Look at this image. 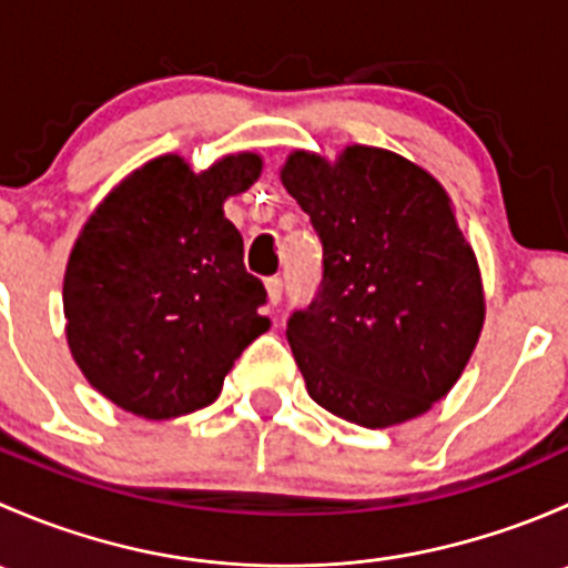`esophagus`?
I'll return each instance as SVG.
<instances>
[{"instance_id": "obj_1", "label": "esophagus", "mask_w": 568, "mask_h": 568, "mask_svg": "<svg viewBox=\"0 0 568 568\" xmlns=\"http://www.w3.org/2000/svg\"><path fill=\"white\" fill-rule=\"evenodd\" d=\"M266 294H268V302H272L274 307L283 302V280L280 277H268L266 280Z\"/></svg>"}]
</instances>
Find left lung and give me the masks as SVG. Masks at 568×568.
Instances as JSON below:
<instances>
[{"mask_svg":"<svg viewBox=\"0 0 568 568\" xmlns=\"http://www.w3.org/2000/svg\"><path fill=\"white\" fill-rule=\"evenodd\" d=\"M283 186L324 247V277L288 318L311 398L365 428L432 409L462 376L484 285L437 178L398 153L352 145L335 164L296 151Z\"/></svg>","mask_w":568,"mask_h":568,"instance_id":"obj_1","label":"left lung"}]
</instances>
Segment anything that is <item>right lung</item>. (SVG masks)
Segmentation results:
<instances>
[{
  "label": "right lung",
  "instance_id": "obj_1",
  "mask_svg": "<svg viewBox=\"0 0 568 568\" xmlns=\"http://www.w3.org/2000/svg\"><path fill=\"white\" fill-rule=\"evenodd\" d=\"M261 168L257 153H236L192 173L168 153L120 181L79 233L62 283L68 346L120 409L168 420L214 404L268 329L266 288L222 211Z\"/></svg>",
  "mask_w": 568,
  "mask_h": 568
}]
</instances>
